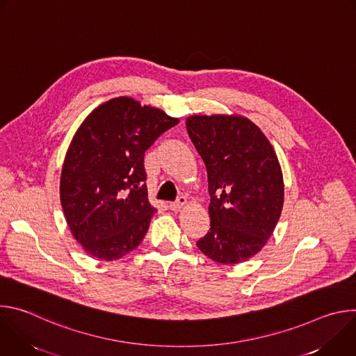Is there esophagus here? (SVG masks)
I'll list each match as a JSON object with an SVG mask.
<instances>
[{
  "label": "esophagus",
  "instance_id": "1",
  "mask_svg": "<svg viewBox=\"0 0 356 356\" xmlns=\"http://www.w3.org/2000/svg\"><path fill=\"white\" fill-rule=\"evenodd\" d=\"M187 204V198L184 197V195H181V197H179L176 201H173V202H170L169 204V209L172 210V211H179L181 207H184Z\"/></svg>",
  "mask_w": 356,
  "mask_h": 356
}]
</instances>
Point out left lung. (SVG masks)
Wrapping results in <instances>:
<instances>
[{"instance_id":"8db88e82","label":"left lung","mask_w":356,"mask_h":356,"mask_svg":"<svg viewBox=\"0 0 356 356\" xmlns=\"http://www.w3.org/2000/svg\"><path fill=\"white\" fill-rule=\"evenodd\" d=\"M188 136L207 168L211 228L198 249L222 265L252 258L280 218L284 184L264 132L239 115H191Z\"/></svg>"}]
</instances>
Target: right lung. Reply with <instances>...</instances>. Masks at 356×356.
Returning a JSON list of instances; mask_svg holds the SVG:
<instances>
[{
    "label": "right lung",
    "mask_w": 356,
    "mask_h": 356,
    "mask_svg": "<svg viewBox=\"0 0 356 356\" xmlns=\"http://www.w3.org/2000/svg\"><path fill=\"white\" fill-rule=\"evenodd\" d=\"M176 124L129 97L107 101L83 121L65 158L60 202L88 255L115 261L140 243L156 213L147 200L145 152Z\"/></svg>",
    "instance_id": "add662e5"
}]
</instances>
